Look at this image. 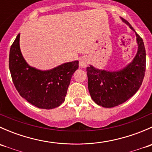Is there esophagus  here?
I'll return each instance as SVG.
<instances>
[{
  "label": "esophagus",
  "instance_id": "34e87169",
  "mask_svg": "<svg viewBox=\"0 0 152 152\" xmlns=\"http://www.w3.org/2000/svg\"><path fill=\"white\" fill-rule=\"evenodd\" d=\"M89 64V59L86 56H84L79 60V66L81 67H86Z\"/></svg>",
  "mask_w": 152,
  "mask_h": 152
}]
</instances>
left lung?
Here are the masks:
<instances>
[{"mask_svg":"<svg viewBox=\"0 0 152 152\" xmlns=\"http://www.w3.org/2000/svg\"><path fill=\"white\" fill-rule=\"evenodd\" d=\"M123 22L134 32L129 23ZM138 50L132 62L118 71H107L87 67L88 90L92 99L98 105L110 108L124 103L134 96L143 81L145 71V49L142 39L135 32Z\"/></svg>","mask_w":152,"mask_h":152,"instance_id":"1","label":"left lung"}]
</instances>
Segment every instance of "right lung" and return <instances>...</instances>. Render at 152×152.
I'll return each instance as SVG.
<instances>
[{
    "mask_svg": "<svg viewBox=\"0 0 152 152\" xmlns=\"http://www.w3.org/2000/svg\"><path fill=\"white\" fill-rule=\"evenodd\" d=\"M9 65L12 82L20 95L38 108L50 110L65 101L79 61L64 63L49 70L29 66L21 53L19 34L11 46Z\"/></svg>",
    "mask_w": 152,
    "mask_h": 152,
    "instance_id": "right-lung-1",
    "label": "right lung"
}]
</instances>
